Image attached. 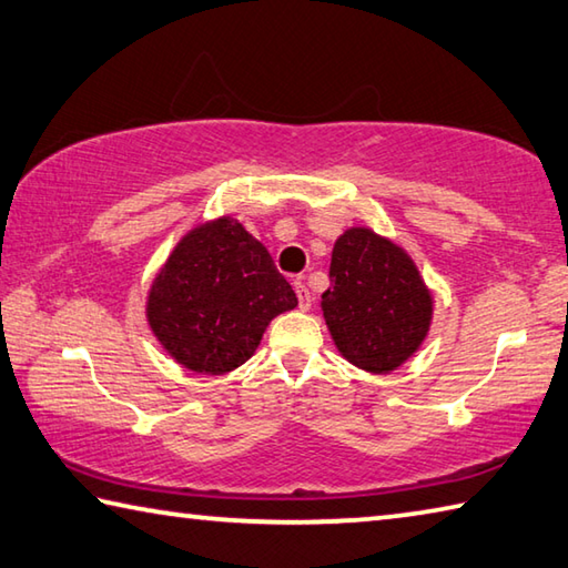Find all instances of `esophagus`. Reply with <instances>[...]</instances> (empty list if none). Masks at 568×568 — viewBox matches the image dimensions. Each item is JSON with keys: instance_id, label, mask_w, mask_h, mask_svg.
<instances>
[{"instance_id": "esophagus-1", "label": "esophagus", "mask_w": 568, "mask_h": 568, "mask_svg": "<svg viewBox=\"0 0 568 568\" xmlns=\"http://www.w3.org/2000/svg\"><path fill=\"white\" fill-rule=\"evenodd\" d=\"M293 287H295V293H297V305H301V311H311L313 295H311V291H307V285L303 281H295Z\"/></svg>"}]
</instances>
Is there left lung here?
<instances>
[{
	"instance_id": "obj_1",
	"label": "left lung",
	"mask_w": 568,
	"mask_h": 568,
	"mask_svg": "<svg viewBox=\"0 0 568 568\" xmlns=\"http://www.w3.org/2000/svg\"><path fill=\"white\" fill-rule=\"evenodd\" d=\"M325 325L347 363L387 375L417 353L432 323V293L412 257L369 229L335 241Z\"/></svg>"
}]
</instances>
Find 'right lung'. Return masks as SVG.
I'll list each match as a JSON object with an SVG mask.
<instances>
[{"label": "right lung", "instance_id": "1", "mask_svg": "<svg viewBox=\"0 0 568 568\" xmlns=\"http://www.w3.org/2000/svg\"><path fill=\"white\" fill-rule=\"evenodd\" d=\"M295 305L265 245L223 215L179 241L153 277L146 317L179 365L225 375L255 353L267 323Z\"/></svg>", "mask_w": 568, "mask_h": 568}]
</instances>
